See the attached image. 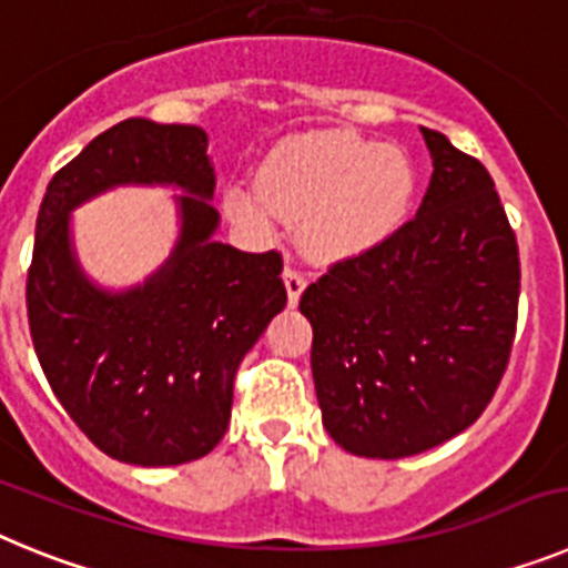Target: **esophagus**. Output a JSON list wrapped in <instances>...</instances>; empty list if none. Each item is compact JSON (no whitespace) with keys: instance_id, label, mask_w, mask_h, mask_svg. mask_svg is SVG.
<instances>
[{"instance_id":"obj_1","label":"esophagus","mask_w":568,"mask_h":568,"mask_svg":"<svg viewBox=\"0 0 568 568\" xmlns=\"http://www.w3.org/2000/svg\"><path fill=\"white\" fill-rule=\"evenodd\" d=\"M284 287H287L290 304H298L301 293H304V287H307V278H304V273H301V270L287 267L284 270Z\"/></svg>"}]
</instances>
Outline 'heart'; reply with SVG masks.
Masks as SVG:
<instances>
[{"label": "heart", "instance_id": "heart-1", "mask_svg": "<svg viewBox=\"0 0 568 568\" xmlns=\"http://www.w3.org/2000/svg\"><path fill=\"white\" fill-rule=\"evenodd\" d=\"M415 173L404 150L353 133H307L278 144L258 187L235 184L224 207L235 222L267 227L275 215L301 222L310 253L338 258L375 247L404 222Z\"/></svg>", "mask_w": 568, "mask_h": 568}]
</instances>
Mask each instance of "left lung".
I'll list each match as a JSON object with an SVG mask.
<instances>
[{"label":"left lung","instance_id":"1","mask_svg":"<svg viewBox=\"0 0 568 568\" xmlns=\"http://www.w3.org/2000/svg\"><path fill=\"white\" fill-rule=\"evenodd\" d=\"M433 179L418 213L329 264L301 295L329 438L406 458L480 418L509 364L520 258L489 170L420 128Z\"/></svg>","mask_w":568,"mask_h":568}]
</instances>
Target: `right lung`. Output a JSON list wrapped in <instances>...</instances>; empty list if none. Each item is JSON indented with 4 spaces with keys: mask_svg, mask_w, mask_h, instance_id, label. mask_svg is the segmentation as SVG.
<instances>
[{
    "mask_svg": "<svg viewBox=\"0 0 568 568\" xmlns=\"http://www.w3.org/2000/svg\"><path fill=\"white\" fill-rule=\"evenodd\" d=\"M175 183L183 235L169 264L104 294L69 250V210L115 183ZM215 170L193 124L128 119L48 184L28 270V324L50 389L104 455L139 466L204 458L224 438L241 358L287 304L278 250L213 241Z\"/></svg>",
    "mask_w": 568,
    "mask_h": 568,
    "instance_id": "right-lung-1",
    "label": "right lung"
}]
</instances>
